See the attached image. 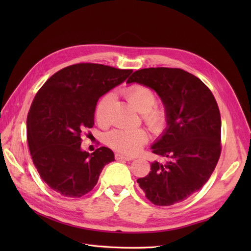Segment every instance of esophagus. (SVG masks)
<instances>
[{"label":"esophagus","instance_id":"1","mask_svg":"<svg viewBox=\"0 0 251 251\" xmlns=\"http://www.w3.org/2000/svg\"><path fill=\"white\" fill-rule=\"evenodd\" d=\"M115 159L117 161H120V160H126V161H131L133 160V158L131 157H126V156H124L121 154H115Z\"/></svg>","mask_w":251,"mask_h":251}]
</instances>
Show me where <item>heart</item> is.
I'll use <instances>...</instances> for the list:
<instances>
[{
    "instance_id": "heart-1",
    "label": "heart",
    "mask_w": 251,
    "mask_h": 251,
    "mask_svg": "<svg viewBox=\"0 0 251 251\" xmlns=\"http://www.w3.org/2000/svg\"><path fill=\"white\" fill-rule=\"evenodd\" d=\"M125 96L133 108L142 113V118L151 130L160 132L166 126V113L163 109L155 107L157 97L154 91L142 85H133L125 90ZM114 100V94H105L95 109L97 123L108 124L109 109ZM149 140V135L143 128L136 130H114L107 136L109 146L126 155H135Z\"/></svg>"
}]
</instances>
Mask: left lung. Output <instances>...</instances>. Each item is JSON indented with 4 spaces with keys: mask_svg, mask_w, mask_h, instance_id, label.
<instances>
[{
    "mask_svg": "<svg viewBox=\"0 0 251 251\" xmlns=\"http://www.w3.org/2000/svg\"><path fill=\"white\" fill-rule=\"evenodd\" d=\"M126 82L156 91L168 119L151 146L154 154L168 160L151 163L138 184L159 206L184 201L208 181L221 155V115L215 96L201 79L178 68L137 70Z\"/></svg>",
    "mask_w": 251,
    "mask_h": 251,
    "instance_id": "1",
    "label": "left lung"
}]
</instances>
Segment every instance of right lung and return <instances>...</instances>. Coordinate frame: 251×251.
<instances>
[{"label":"right lung","instance_id":"1","mask_svg":"<svg viewBox=\"0 0 251 251\" xmlns=\"http://www.w3.org/2000/svg\"><path fill=\"white\" fill-rule=\"evenodd\" d=\"M132 72L75 64L53 74L36 93L27 117L28 146L41 178L54 192L79 198L94 188L103 166L115 160L109 148L92 154L82 151L81 135L94 126L100 97Z\"/></svg>","mask_w":251,"mask_h":251}]
</instances>
